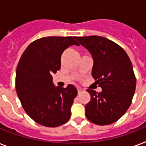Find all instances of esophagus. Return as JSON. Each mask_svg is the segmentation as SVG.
I'll return each mask as SVG.
<instances>
[{"mask_svg":"<svg viewBox=\"0 0 146 146\" xmlns=\"http://www.w3.org/2000/svg\"><path fill=\"white\" fill-rule=\"evenodd\" d=\"M80 92H82V89L78 88V93H80Z\"/></svg>","mask_w":146,"mask_h":146,"instance_id":"obj_1","label":"esophagus"}]
</instances>
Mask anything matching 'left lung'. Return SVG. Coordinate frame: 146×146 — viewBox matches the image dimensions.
<instances>
[{
  "instance_id": "1",
  "label": "left lung",
  "mask_w": 146,
  "mask_h": 146,
  "mask_svg": "<svg viewBox=\"0 0 146 146\" xmlns=\"http://www.w3.org/2000/svg\"><path fill=\"white\" fill-rule=\"evenodd\" d=\"M91 54L92 76L102 92L87 89L91 100L86 105L87 119L95 124H111L122 117L132 103L136 80L133 65L123 49L111 40L92 35L75 37Z\"/></svg>"
}]
</instances>
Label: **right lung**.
I'll return each mask as SVG.
<instances>
[{"instance_id":"obj_1","label":"right lung","mask_w":146,"mask_h":146,"mask_svg":"<svg viewBox=\"0 0 146 146\" xmlns=\"http://www.w3.org/2000/svg\"><path fill=\"white\" fill-rule=\"evenodd\" d=\"M79 45L73 37H45L32 42L22 54L16 72V90L26 113L38 124L57 127L70 118L77 96L73 85L55 86L53 73L60 69L61 54Z\"/></svg>"}]
</instances>
